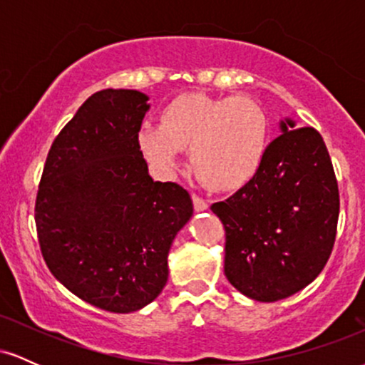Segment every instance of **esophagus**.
Listing matches in <instances>:
<instances>
[{
  "instance_id": "obj_1",
  "label": "esophagus",
  "mask_w": 365,
  "mask_h": 365,
  "mask_svg": "<svg viewBox=\"0 0 365 365\" xmlns=\"http://www.w3.org/2000/svg\"><path fill=\"white\" fill-rule=\"evenodd\" d=\"M192 202H194V209H195V211H206V209L209 207L207 206V202H206V200H204L202 199V197H199V195H192Z\"/></svg>"
}]
</instances>
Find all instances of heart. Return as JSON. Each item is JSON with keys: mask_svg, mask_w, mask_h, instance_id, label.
<instances>
[{"mask_svg": "<svg viewBox=\"0 0 365 365\" xmlns=\"http://www.w3.org/2000/svg\"><path fill=\"white\" fill-rule=\"evenodd\" d=\"M267 137L269 120L254 99L183 94L163 110L159 127L140 130L139 145L165 173L178 165L180 150L190 149L197 177L215 190H233L261 168Z\"/></svg>", "mask_w": 365, "mask_h": 365, "instance_id": "heart-1", "label": "heart"}]
</instances>
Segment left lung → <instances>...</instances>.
Here are the masks:
<instances>
[{
  "instance_id": "8db88e82",
  "label": "left lung",
  "mask_w": 365,
  "mask_h": 365,
  "mask_svg": "<svg viewBox=\"0 0 365 365\" xmlns=\"http://www.w3.org/2000/svg\"><path fill=\"white\" fill-rule=\"evenodd\" d=\"M257 173L211 211L225 226V274L249 299L300 292L328 262L340 194L321 133L282 121Z\"/></svg>"
}]
</instances>
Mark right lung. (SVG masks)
Wrapping results in <instances>:
<instances>
[{"instance_id": "right-lung-1", "label": "right lung", "mask_w": 365, "mask_h": 365, "mask_svg": "<svg viewBox=\"0 0 365 365\" xmlns=\"http://www.w3.org/2000/svg\"><path fill=\"white\" fill-rule=\"evenodd\" d=\"M148 96L92 94L49 149L36 199L41 252L83 302L128 314L168 282V252L194 206L178 183L154 182L139 145Z\"/></svg>"}]
</instances>
